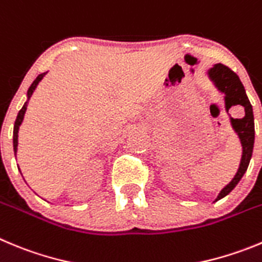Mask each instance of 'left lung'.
<instances>
[{"mask_svg": "<svg viewBox=\"0 0 262 262\" xmlns=\"http://www.w3.org/2000/svg\"><path fill=\"white\" fill-rule=\"evenodd\" d=\"M208 75H209L210 80L214 83L215 87L218 88V91L225 93L226 112H229L231 106H236V105L243 106L244 112H246L243 118H230L232 128L235 129V133L237 134V136L241 139L243 153H242L241 165H239L236 174L232 178V181L220 192V195L215 199V201H218L229 195L230 192L236 187L239 181L243 178L244 172L248 169L252 152H253V143H255V119H253L252 105L249 102L248 97H247L243 84H242L239 76L231 69H229V67L222 63H217L212 69H209Z\"/></svg>", "mask_w": 262, "mask_h": 262, "instance_id": "8db88e82", "label": "left lung"}]
</instances>
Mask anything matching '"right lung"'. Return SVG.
I'll use <instances>...</instances> for the list:
<instances>
[{
	"label": "right lung",
	"mask_w": 262,
	"mask_h": 262,
	"mask_svg": "<svg viewBox=\"0 0 262 262\" xmlns=\"http://www.w3.org/2000/svg\"><path fill=\"white\" fill-rule=\"evenodd\" d=\"M45 74H47V73L40 74V75H38L37 78H36L35 80H33V83L31 84V87L28 88V92H27V97H28V100H30V97H31V96H32L33 91H35V90H36V87H37V84L40 83V81H41V79L44 78V76H45ZM28 100H27V101L25 102V105H23V107H21V109L19 110L18 117H16V119H15V124H14L13 144H14V152H15V153H16V149H18V131H19V126H20L21 122H23V118H25V113H26V110H27Z\"/></svg>",
	"instance_id": "1"
}]
</instances>
